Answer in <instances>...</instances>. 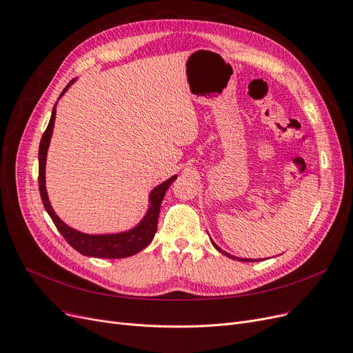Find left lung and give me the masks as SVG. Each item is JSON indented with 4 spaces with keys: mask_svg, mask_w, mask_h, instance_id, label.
I'll list each match as a JSON object with an SVG mask.
<instances>
[{
    "mask_svg": "<svg viewBox=\"0 0 353 353\" xmlns=\"http://www.w3.org/2000/svg\"><path fill=\"white\" fill-rule=\"evenodd\" d=\"M212 242V245L215 246V250L216 251H219L221 254H223L225 256H228V258H231V259H235V261H241V262H255V261H258V259H248V258H238V256H234V255H231V254H228V252H225V251H222L221 248L214 242V241H211Z\"/></svg>",
    "mask_w": 353,
    "mask_h": 353,
    "instance_id": "1",
    "label": "left lung"
}]
</instances>
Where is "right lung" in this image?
I'll return each instance as SVG.
<instances>
[{"instance_id":"add662e5","label":"right lung","mask_w":353,"mask_h":353,"mask_svg":"<svg viewBox=\"0 0 353 353\" xmlns=\"http://www.w3.org/2000/svg\"><path fill=\"white\" fill-rule=\"evenodd\" d=\"M75 78L70 81V84L61 92L59 98L64 95L68 88L74 84ZM58 98V99H59ZM58 102V101H57ZM57 103L52 108V114L48 122V127L41 138L39 142V151H38V185H39V194L41 199H43L44 208L51 216L54 225L59 234L65 238V241L74 248L75 251L85 256H94V258H105V259H121V258H128L138 252H141L143 248H147L157 232L158 226V216H159V208L161 202L165 196V192L171 186V183L175 181L176 175L171 176L170 179L163 181L158 186L151 191L150 194V206L147 214L139 221L137 226H134L130 231H123L118 234H84L79 232L74 228L68 226L64 221L59 219V216L52 210L48 194H47V186H46V163H47V152L51 142L52 131H54V122H55V114H57Z\"/></svg>"}]
</instances>
